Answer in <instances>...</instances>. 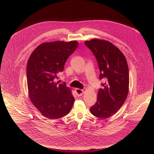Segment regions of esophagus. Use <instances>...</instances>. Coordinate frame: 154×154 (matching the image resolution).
I'll return each mask as SVG.
<instances>
[{"instance_id": "34e87169", "label": "esophagus", "mask_w": 154, "mask_h": 154, "mask_svg": "<svg viewBox=\"0 0 154 154\" xmlns=\"http://www.w3.org/2000/svg\"><path fill=\"white\" fill-rule=\"evenodd\" d=\"M75 93H76V94L78 96H82L83 93H84V91L83 90H81V89H79V88H76L75 90Z\"/></svg>"}]
</instances>
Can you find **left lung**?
Masks as SVG:
<instances>
[{
  "label": "left lung",
  "mask_w": 154,
  "mask_h": 154,
  "mask_svg": "<svg viewBox=\"0 0 154 154\" xmlns=\"http://www.w3.org/2000/svg\"><path fill=\"white\" fill-rule=\"evenodd\" d=\"M93 53L100 69L99 79L105 80L97 93V100L90 112L99 118L106 119L116 113L124 103L128 93L129 73L126 58L110 42L99 39L86 41Z\"/></svg>",
  "instance_id": "8db88e82"
}]
</instances>
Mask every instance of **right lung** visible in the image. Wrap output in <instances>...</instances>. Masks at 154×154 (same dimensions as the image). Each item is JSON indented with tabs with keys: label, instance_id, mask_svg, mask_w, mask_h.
Returning <instances> with one entry per match:
<instances>
[{
	"label": "right lung",
	"instance_id": "right-lung-1",
	"mask_svg": "<svg viewBox=\"0 0 154 154\" xmlns=\"http://www.w3.org/2000/svg\"><path fill=\"white\" fill-rule=\"evenodd\" d=\"M77 41L43 42L32 53L27 65L30 100L46 118L56 119L68 115L74 97L65 83L55 82L68 58L75 51Z\"/></svg>",
	"mask_w": 154,
	"mask_h": 154
}]
</instances>
